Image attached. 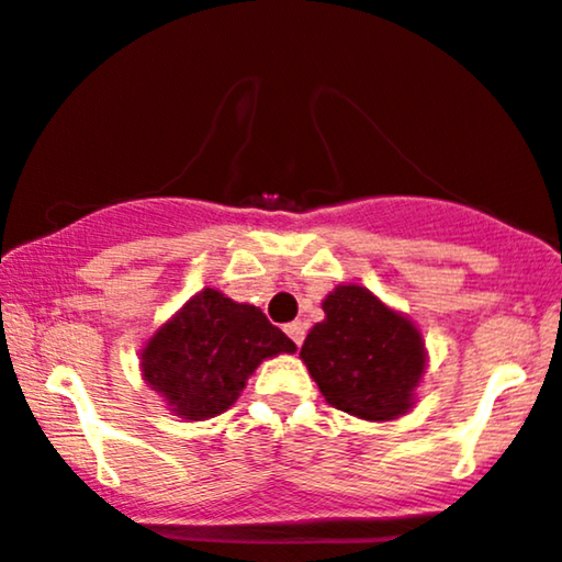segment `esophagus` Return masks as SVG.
<instances>
[{
  "label": "esophagus",
  "instance_id": "obj_1",
  "mask_svg": "<svg viewBox=\"0 0 562 562\" xmlns=\"http://www.w3.org/2000/svg\"><path fill=\"white\" fill-rule=\"evenodd\" d=\"M285 335L290 337V340L295 342V346H303V337H306V324L303 322H290L285 324Z\"/></svg>",
  "mask_w": 562,
  "mask_h": 562
}]
</instances>
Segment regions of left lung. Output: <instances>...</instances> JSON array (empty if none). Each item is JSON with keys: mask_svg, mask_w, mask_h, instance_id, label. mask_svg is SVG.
I'll use <instances>...</instances> for the list:
<instances>
[{"mask_svg": "<svg viewBox=\"0 0 562 562\" xmlns=\"http://www.w3.org/2000/svg\"><path fill=\"white\" fill-rule=\"evenodd\" d=\"M322 308L327 319L306 335L301 358L327 403L369 422L403 416L424 374L418 329L358 285H340Z\"/></svg>", "mask_w": 562, "mask_h": 562, "instance_id": "obj_1", "label": "left lung"}]
</instances>
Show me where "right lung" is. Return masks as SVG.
<instances>
[{
	"instance_id": "add662e5",
	"label": "right lung",
	"mask_w": 562,
	"mask_h": 562,
	"mask_svg": "<svg viewBox=\"0 0 562 562\" xmlns=\"http://www.w3.org/2000/svg\"><path fill=\"white\" fill-rule=\"evenodd\" d=\"M293 350L295 342L261 308L206 288L148 340L140 367L175 414L201 422L238 401L263 358Z\"/></svg>"
}]
</instances>
